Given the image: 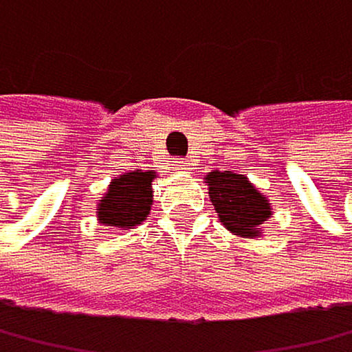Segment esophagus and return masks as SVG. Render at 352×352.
<instances>
[{
    "label": "esophagus",
    "instance_id": "1",
    "mask_svg": "<svg viewBox=\"0 0 352 352\" xmlns=\"http://www.w3.org/2000/svg\"><path fill=\"white\" fill-rule=\"evenodd\" d=\"M173 166L177 168V170H188V164H186L184 159H175V161H173Z\"/></svg>",
    "mask_w": 352,
    "mask_h": 352
}]
</instances>
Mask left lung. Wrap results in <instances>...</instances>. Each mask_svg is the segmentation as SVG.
Returning a JSON list of instances; mask_svg holds the SVG:
<instances>
[{"mask_svg":"<svg viewBox=\"0 0 352 352\" xmlns=\"http://www.w3.org/2000/svg\"><path fill=\"white\" fill-rule=\"evenodd\" d=\"M210 200L221 223L239 237H256L261 223L272 217L270 200L244 175L214 170L205 175Z\"/></svg>","mask_w":352,"mask_h":352,"instance_id":"1","label":"left lung"}]
</instances>
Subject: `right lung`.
Masks as SVG:
<instances>
[{"instance_id":"1","label":"right lung","mask_w":352,"mask_h":352,"mask_svg":"<svg viewBox=\"0 0 352 352\" xmlns=\"http://www.w3.org/2000/svg\"><path fill=\"white\" fill-rule=\"evenodd\" d=\"M156 173L133 170L110 182L103 200L98 203V221L117 230H129L142 223L152 210V179Z\"/></svg>"}]
</instances>
